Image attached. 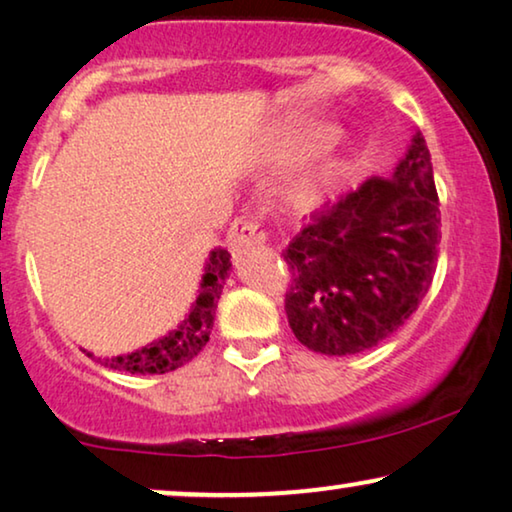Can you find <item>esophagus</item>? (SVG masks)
<instances>
[{"label": "esophagus", "mask_w": 512, "mask_h": 512, "mask_svg": "<svg viewBox=\"0 0 512 512\" xmlns=\"http://www.w3.org/2000/svg\"><path fill=\"white\" fill-rule=\"evenodd\" d=\"M265 242V233L261 223L254 216H247V219H237L228 230V247L233 254H242L244 249L254 247V244Z\"/></svg>", "instance_id": "34e87169"}]
</instances>
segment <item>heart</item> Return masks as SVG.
<instances>
[{"mask_svg": "<svg viewBox=\"0 0 512 512\" xmlns=\"http://www.w3.org/2000/svg\"><path fill=\"white\" fill-rule=\"evenodd\" d=\"M340 130L331 123H300L291 125L277 132V137L270 144V160L277 165H293L303 163L307 158L319 156L331 149L338 142ZM349 170V160L345 156H326L321 158L310 172L300 179L298 184V200L305 205H312L324 198L335 181L345 177Z\"/></svg>", "mask_w": 512, "mask_h": 512, "instance_id": "obj_1", "label": "heart"}]
</instances>
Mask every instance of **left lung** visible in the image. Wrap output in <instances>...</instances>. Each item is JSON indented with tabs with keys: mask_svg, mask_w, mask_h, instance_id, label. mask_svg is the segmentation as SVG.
<instances>
[{
	"mask_svg": "<svg viewBox=\"0 0 512 512\" xmlns=\"http://www.w3.org/2000/svg\"><path fill=\"white\" fill-rule=\"evenodd\" d=\"M440 209L422 132L389 179L370 177L293 237L286 319L326 356L380 345L412 317L436 272Z\"/></svg>",
	"mask_w": 512,
	"mask_h": 512,
	"instance_id": "obj_1",
	"label": "left lung"
}]
</instances>
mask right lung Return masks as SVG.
I'll use <instances>...</instances> for the list:
<instances>
[{"label": "right lung", "instance_id": "right-lung-1", "mask_svg": "<svg viewBox=\"0 0 512 512\" xmlns=\"http://www.w3.org/2000/svg\"><path fill=\"white\" fill-rule=\"evenodd\" d=\"M230 265L233 263H230L228 249L216 247L214 251H209L198 296H195L191 312L186 314L184 321L174 331L163 335L156 342H151V345L137 349V352L102 359V366L111 370H123V373L132 375H163L181 368L193 356H198L200 349L207 345L209 333H212L216 300L221 298V289L226 284ZM88 356L93 354L88 352Z\"/></svg>", "mask_w": 512, "mask_h": 512}]
</instances>
